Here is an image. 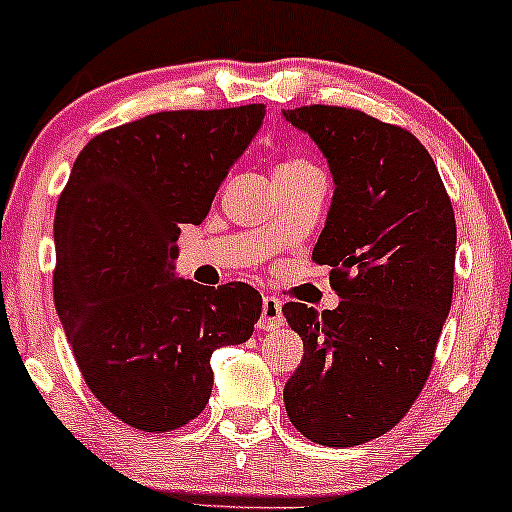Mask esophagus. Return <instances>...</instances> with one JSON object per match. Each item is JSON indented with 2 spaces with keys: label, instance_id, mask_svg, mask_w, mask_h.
Masks as SVG:
<instances>
[{
  "label": "esophagus",
  "instance_id": "1",
  "mask_svg": "<svg viewBox=\"0 0 512 512\" xmlns=\"http://www.w3.org/2000/svg\"><path fill=\"white\" fill-rule=\"evenodd\" d=\"M286 323L283 318V308H281V300L273 298V295H266L261 305V318H258V328L261 330H276Z\"/></svg>",
  "mask_w": 512,
  "mask_h": 512
}]
</instances>
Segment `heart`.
I'll list each match as a JSON object with an SVG mask.
<instances>
[{"label": "heart", "instance_id": "b5f03b06", "mask_svg": "<svg viewBox=\"0 0 512 512\" xmlns=\"http://www.w3.org/2000/svg\"><path fill=\"white\" fill-rule=\"evenodd\" d=\"M308 167H313V165H310L308 160H288V162H283L281 167H278V172H276V175H286V172L308 170Z\"/></svg>", "mask_w": 512, "mask_h": 512}]
</instances>
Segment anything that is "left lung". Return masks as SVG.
Segmentation results:
<instances>
[{
	"label": "left lung",
	"instance_id": "1",
	"mask_svg": "<svg viewBox=\"0 0 512 512\" xmlns=\"http://www.w3.org/2000/svg\"><path fill=\"white\" fill-rule=\"evenodd\" d=\"M335 179L313 249L335 310L286 303L303 360L283 389L288 419L323 446H360L404 419L451 310L456 219L426 147L399 125L340 105L283 110Z\"/></svg>",
	"mask_w": 512,
	"mask_h": 512
}]
</instances>
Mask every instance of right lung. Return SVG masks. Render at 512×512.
<instances>
[{"mask_svg": "<svg viewBox=\"0 0 512 512\" xmlns=\"http://www.w3.org/2000/svg\"><path fill=\"white\" fill-rule=\"evenodd\" d=\"M266 105L162 110L88 140L54 219V300L88 389L128 426L172 431L202 414L212 355L261 318L249 283L175 276L179 224H202Z\"/></svg>", "mask_w": 512, "mask_h": 512, "instance_id": "1", "label": "right lung"}]
</instances>
